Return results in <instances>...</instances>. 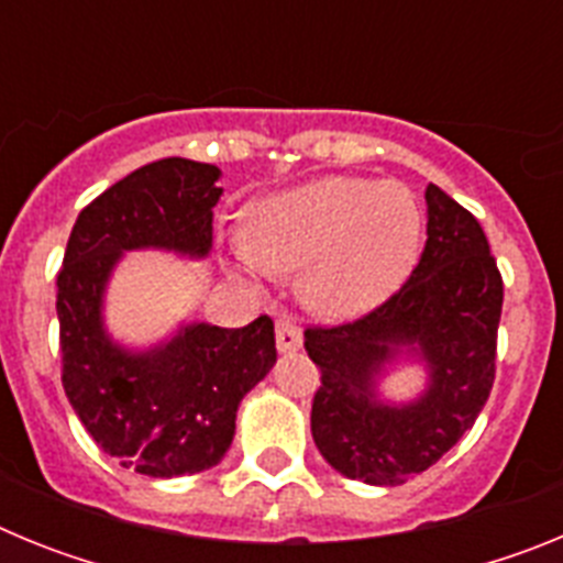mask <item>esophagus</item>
<instances>
[{"mask_svg":"<svg viewBox=\"0 0 563 563\" xmlns=\"http://www.w3.org/2000/svg\"><path fill=\"white\" fill-rule=\"evenodd\" d=\"M276 346L278 352L301 350V327H298L292 318H276Z\"/></svg>","mask_w":563,"mask_h":563,"instance_id":"obj_1","label":"esophagus"}]
</instances>
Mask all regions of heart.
Returning a JSON list of instances; mask_svg holds the SVG:
<instances>
[{"mask_svg": "<svg viewBox=\"0 0 563 563\" xmlns=\"http://www.w3.org/2000/svg\"><path fill=\"white\" fill-rule=\"evenodd\" d=\"M422 211L400 183L321 177L251 208L245 239L231 242V273L247 287L301 271V298L327 318L383 305L411 276Z\"/></svg>", "mask_w": 563, "mask_h": 563, "instance_id": "b5f03b06", "label": "heart"}]
</instances>
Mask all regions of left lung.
<instances>
[{
  "instance_id": "8db88e82",
  "label": "left lung",
  "mask_w": 563,
  "mask_h": 563,
  "mask_svg": "<svg viewBox=\"0 0 563 563\" xmlns=\"http://www.w3.org/2000/svg\"><path fill=\"white\" fill-rule=\"evenodd\" d=\"M429 239L409 282L352 324L312 327L305 350L321 369L310 429L338 474L402 485L434 465L479 417L496 375L501 276L485 231L442 188H426ZM420 362L411 401L379 391L395 362Z\"/></svg>"
}]
</instances>
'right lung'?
<instances>
[{
  "label": "right lung",
  "mask_w": 563,
  "mask_h": 563,
  "mask_svg": "<svg viewBox=\"0 0 563 563\" xmlns=\"http://www.w3.org/2000/svg\"><path fill=\"white\" fill-rule=\"evenodd\" d=\"M220 177L186 157L137 168L78 213L58 273L69 406L109 456L152 479L217 465L231 449L239 402L276 363L267 316L239 330L183 321L152 346H126L107 330L103 301L123 253H211Z\"/></svg>",
  "instance_id": "right-lung-1"
}]
</instances>
